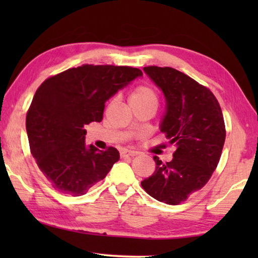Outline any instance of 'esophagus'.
I'll use <instances>...</instances> for the list:
<instances>
[{
  "mask_svg": "<svg viewBox=\"0 0 258 258\" xmlns=\"http://www.w3.org/2000/svg\"><path fill=\"white\" fill-rule=\"evenodd\" d=\"M137 155V151H134V150H123L121 153V157L124 158V157H133V156H136Z\"/></svg>",
  "mask_w": 258,
  "mask_h": 258,
  "instance_id": "obj_1",
  "label": "esophagus"
}]
</instances>
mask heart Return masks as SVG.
Listing matches in <instances>:
<instances>
[{"instance_id": "heart-1", "label": "heart", "mask_w": 258, "mask_h": 258, "mask_svg": "<svg viewBox=\"0 0 258 258\" xmlns=\"http://www.w3.org/2000/svg\"><path fill=\"white\" fill-rule=\"evenodd\" d=\"M129 102L130 104L137 103V102H155V103H157V96L151 88L140 86L130 94Z\"/></svg>"}]
</instances>
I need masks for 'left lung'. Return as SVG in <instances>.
<instances>
[{
    "label": "left lung",
    "instance_id": "8db88e82",
    "mask_svg": "<svg viewBox=\"0 0 258 258\" xmlns=\"http://www.w3.org/2000/svg\"><path fill=\"white\" fill-rule=\"evenodd\" d=\"M143 70L164 95L160 130L176 150L170 162L154 156L156 170L141 185L155 200L176 206L203 188L216 169L225 141L223 114L214 94L185 74L169 67Z\"/></svg>",
    "mask_w": 258,
    "mask_h": 258
}]
</instances>
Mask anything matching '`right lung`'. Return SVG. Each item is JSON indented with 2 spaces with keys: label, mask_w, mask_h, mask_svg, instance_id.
<instances>
[{
  "label": "right lung",
  "mask_w": 258,
  "mask_h": 258,
  "mask_svg": "<svg viewBox=\"0 0 258 258\" xmlns=\"http://www.w3.org/2000/svg\"><path fill=\"white\" fill-rule=\"evenodd\" d=\"M132 67L86 64L49 77L35 93L26 118L33 157L59 192L84 195L119 160L117 149L86 144L90 122H101L104 103L137 77Z\"/></svg>",
  "instance_id": "obj_1"
}]
</instances>
